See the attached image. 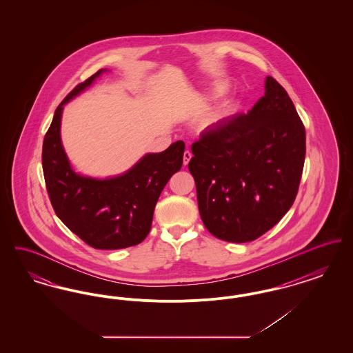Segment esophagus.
<instances>
[{
	"mask_svg": "<svg viewBox=\"0 0 353 353\" xmlns=\"http://www.w3.org/2000/svg\"><path fill=\"white\" fill-rule=\"evenodd\" d=\"M190 159H192V152L189 151V150H186V151L184 152V159H183L184 165H188V164H189Z\"/></svg>",
	"mask_w": 353,
	"mask_h": 353,
	"instance_id": "obj_1",
	"label": "esophagus"
}]
</instances>
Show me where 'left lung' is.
I'll return each mask as SVG.
<instances>
[{"mask_svg": "<svg viewBox=\"0 0 353 353\" xmlns=\"http://www.w3.org/2000/svg\"><path fill=\"white\" fill-rule=\"evenodd\" d=\"M248 114L223 119L192 144L205 228L243 243L269 232L295 201L305 157V130L285 88L268 77Z\"/></svg>", "mask_w": 353, "mask_h": 353, "instance_id": "obj_1", "label": "left lung"}]
</instances>
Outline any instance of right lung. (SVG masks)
Here are the masks:
<instances>
[{
	"label": "right lung",
	"instance_id": "right-lung-1",
	"mask_svg": "<svg viewBox=\"0 0 353 353\" xmlns=\"http://www.w3.org/2000/svg\"><path fill=\"white\" fill-rule=\"evenodd\" d=\"M105 70L79 83L57 107L42 147V168L55 214L94 249L118 250L139 245L151 230L157 200L169 179L181 169L184 141L148 153L125 173L99 180L75 173L61 141L63 105Z\"/></svg>",
	"mask_w": 353,
	"mask_h": 353
}]
</instances>
